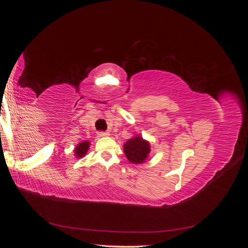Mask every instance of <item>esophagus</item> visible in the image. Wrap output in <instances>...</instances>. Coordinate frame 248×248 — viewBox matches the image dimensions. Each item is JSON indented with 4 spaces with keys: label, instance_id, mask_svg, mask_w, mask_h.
I'll return each instance as SVG.
<instances>
[{
    "label": "esophagus",
    "instance_id": "1",
    "mask_svg": "<svg viewBox=\"0 0 248 248\" xmlns=\"http://www.w3.org/2000/svg\"><path fill=\"white\" fill-rule=\"evenodd\" d=\"M97 133H98L99 137H108V136H109V132L108 131H98Z\"/></svg>",
    "mask_w": 248,
    "mask_h": 248
}]
</instances>
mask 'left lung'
<instances>
[{"instance_id": "1", "label": "left lung", "mask_w": 248, "mask_h": 248, "mask_svg": "<svg viewBox=\"0 0 248 248\" xmlns=\"http://www.w3.org/2000/svg\"><path fill=\"white\" fill-rule=\"evenodd\" d=\"M150 152V145L140 137H136L127 140L124 145V153L130 162L142 163Z\"/></svg>"}]
</instances>
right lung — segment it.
<instances>
[{
    "instance_id": "right-lung-1",
    "label": "right lung",
    "mask_w": 248,
    "mask_h": 248,
    "mask_svg": "<svg viewBox=\"0 0 248 248\" xmlns=\"http://www.w3.org/2000/svg\"><path fill=\"white\" fill-rule=\"evenodd\" d=\"M89 141H82V142H80L79 145H78V147L76 148V150H74V151H76V155H77V157H81V156H84L86 153H87V151H88V149H89Z\"/></svg>"
}]
</instances>
